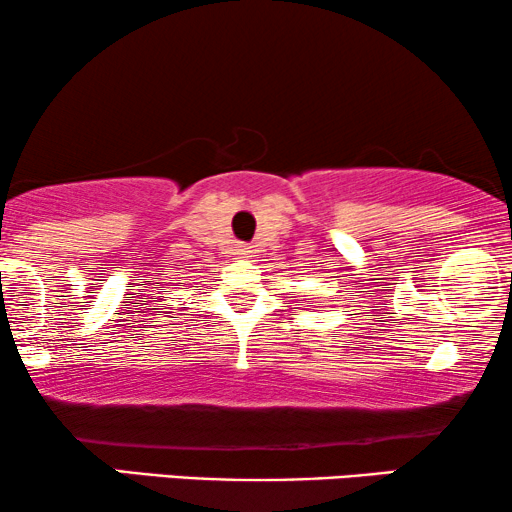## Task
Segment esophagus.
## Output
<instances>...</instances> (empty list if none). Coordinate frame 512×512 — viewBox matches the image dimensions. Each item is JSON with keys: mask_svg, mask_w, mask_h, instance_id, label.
Here are the masks:
<instances>
[{"mask_svg": "<svg viewBox=\"0 0 512 512\" xmlns=\"http://www.w3.org/2000/svg\"><path fill=\"white\" fill-rule=\"evenodd\" d=\"M233 254H235L237 258H249V256H251V249L247 247V244H235Z\"/></svg>", "mask_w": 512, "mask_h": 512, "instance_id": "1", "label": "esophagus"}]
</instances>
